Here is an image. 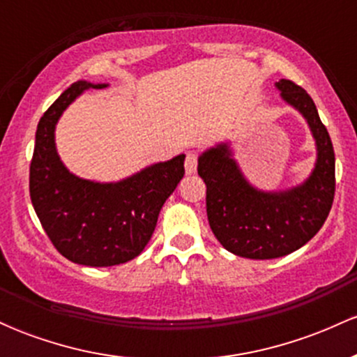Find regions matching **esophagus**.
<instances>
[{"label":"esophagus","instance_id":"obj_1","mask_svg":"<svg viewBox=\"0 0 357 357\" xmlns=\"http://www.w3.org/2000/svg\"><path fill=\"white\" fill-rule=\"evenodd\" d=\"M184 167H186V174H195L196 167H198V154L188 153L186 161H184Z\"/></svg>","mask_w":357,"mask_h":357}]
</instances>
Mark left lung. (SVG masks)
Listing matches in <instances>:
<instances>
[{
    "mask_svg": "<svg viewBox=\"0 0 357 357\" xmlns=\"http://www.w3.org/2000/svg\"><path fill=\"white\" fill-rule=\"evenodd\" d=\"M275 87L302 114L315 139L317 159L304 183L285 191L257 190L241 173L228 142L210 147L198 159L211 231L228 252L253 260L284 257L304 247L322 228L335 191L334 147L314 100L290 80H278Z\"/></svg>",
    "mask_w": 357,
    "mask_h": 357,
    "instance_id": "8db88e82",
    "label": "left lung"
}]
</instances>
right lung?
<instances>
[{"label": "right lung", "instance_id": "add662e5", "mask_svg": "<svg viewBox=\"0 0 357 357\" xmlns=\"http://www.w3.org/2000/svg\"><path fill=\"white\" fill-rule=\"evenodd\" d=\"M72 84L40 119L30 165V198L48 238L65 258L87 267H112L136 258L153 236L159 211L184 176V154L147 166L117 183L72 174L60 161L55 126L89 89Z\"/></svg>", "mask_w": 357, "mask_h": 357}]
</instances>
